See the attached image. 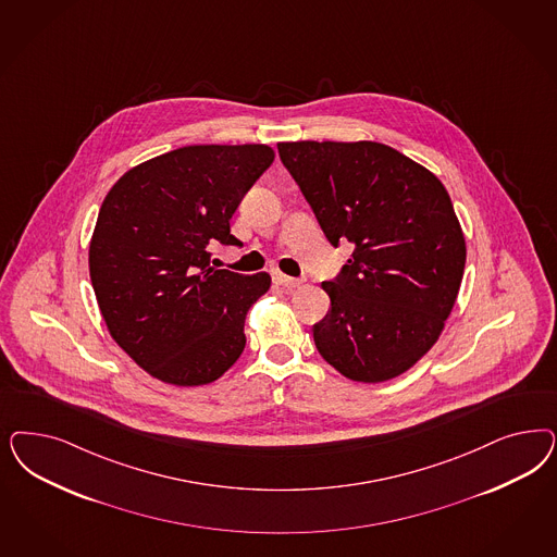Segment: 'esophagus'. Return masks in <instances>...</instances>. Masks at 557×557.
Segmentation results:
<instances>
[{
    "label": "esophagus",
    "instance_id": "34e87169",
    "mask_svg": "<svg viewBox=\"0 0 557 557\" xmlns=\"http://www.w3.org/2000/svg\"><path fill=\"white\" fill-rule=\"evenodd\" d=\"M272 278H274V283H276V285H281V287H301V281H299V278H290V276H287V274H283V272H274V276H272Z\"/></svg>",
    "mask_w": 557,
    "mask_h": 557
}]
</instances>
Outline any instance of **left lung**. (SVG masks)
Here are the masks:
<instances>
[{
	"instance_id": "8db88e82",
	"label": "left lung",
	"mask_w": 557,
	"mask_h": 557,
	"mask_svg": "<svg viewBox=\"0 0 557 557\" xmlns=\"http://www.w3.org/2000/svg\"><path fill=\"white\" fill-rule=\"evenodd\" d=\"M278 156L330 244H355L322 283L320 355L352 381L399 377L436 344L461 287L466 237L447 188L377 141H283Z\"/></svg>"
}]
</instances>
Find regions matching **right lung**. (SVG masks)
Returning a JSON list of instances; mask_svg holds the SVG:
<instances>
[{"label": "right lung", "mask_w": 557, "mask_h": 557, "mask_svg": "<svg viewBox=\"0 0 557 557\" xmlns=\"http://www.w3.org/2000/svg\"><path fill=\"white\" fill-rule=\"evenodd\" d=\"M274 160L264 144L186 145L131 168L108 190L90 239L91 287L112 341L176 387L221 377L246 346L269 272L211 267L239 244L230 219Z\"/></svg>", "instance_id": "right-lung-1"}]
</instances>
